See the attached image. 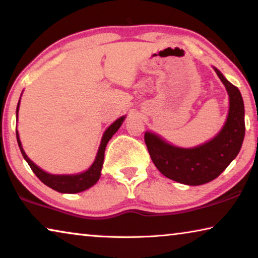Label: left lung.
Instances as JSON below:
<instances>
[{
	"mask_svg": "<svg viewBox=\"0 0 258 258\" xmlns=\"http://www.w3.org/2000/svg\"><path fill=\"white\" fill-rule=\"evenodd\" d=\"M215 70L230 98L227 122L215 139L200 147L183 149L171 146L155 134L146 133L144 135L151 160L161 174L183 184L201 185L218 177L237 156L244 139L242 95L237 87L229 82L217 69Z\"/></svg>",
	"mask_w": 258,
	"mask_h": 258,
	"instance_id": "8db88e82",
	"label": "left lung"
}]
</instances>
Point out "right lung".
<instances>
[{"mask_svg": "<svg viewBox=\"0 0 258 258\" xmlns=\"http://www.w3.org/2000/svg\"><path fill=\"white\" fill-rule=\"evenodd\" d=\"M19 107H20V102L19 104H17L16 112H19ZM123 119H124V116H123V117H119L118 119H116V121L112 123L107 130H105L104 135L102 137L100 148H98L96 158H95L94 163L91 164V167L88 169L87 171L82 172V174H77V175L48 174V172L42 170V169L38 168L36 164H34L33 162L28 158L26 153H24V150L22 149V144H21L19 133L16 132L17 143H19L20 150L23 155L24 160L28 162V164H29L31 170L34 171V174L36 175L45 185H48L49 188L56 190V191L63 192V194L80 192V191H83V190H87L88 188H90V186H93L95 183L98 181V178H100L101 169H102V165H103V160H104L105 147H107V143L109 142V140L111 139L112 135H114V134L118 130L119 126H121Z\"/></svg>", "mask_w": 258, "mask_h": 258, "instance_id": "right-lung-1", "label": "right lung"}]
</instances>
